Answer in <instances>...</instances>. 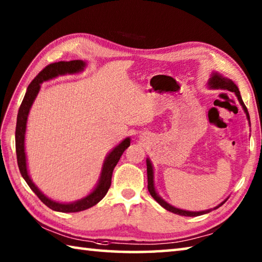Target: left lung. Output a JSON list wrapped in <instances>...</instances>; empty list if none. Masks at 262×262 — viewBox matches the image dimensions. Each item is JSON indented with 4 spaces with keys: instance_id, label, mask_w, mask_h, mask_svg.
Segmentation results:
<instances>
[{
    "instance_id": "1",
    "label": "left lung",
    "mask_w": 262,
    "mask_h": 262,
    "mask_svg": "<svg viewBox=\"0 0 262 262\" xmlns=\"http://www.w3.org/2000/svg\"><path fill=\"white\" fill-rule=\"evenodd\" d=\"M208 86L209 89H214V90H228V91H231L234 92V95L237 96L239 104L242 105V107L244 110V112L246 114V118L248 120V125L251 126V121H250V114H248V111L246 108L245 104H244V101L242 99V96H241V92H239V89L238 86L234 84L231 79L228 78V77H224L223 75H221L220 73L214 72L211 73V76L209 78V81H208ZM147 174H148V190L151 196L156 200L159 205H161L164 209H166L168 211L173 212V214L177 215H180V216H200L203 214H208V212H210L211 210L217 209V208H220L223 203L227 201L224 200L223 202H221L219 206H216L215 208H212V209H207V210H202V211H188V210H184V209H179V208H176L174 206L170 205V203H167L165 200H163V199L159 196L156 188H155V180H154V166H152V163L150 161L149 158H147Z\"/></svg>"
}]
</instances>
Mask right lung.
<instances>
[{
	"instance_id": "obj_1",
	"label": "right lung",
	"mask_w": 262,
	"mask_h": 262,
	"mask_svg": "<svg viewBox=\"0 0 262 262\" xmlns=\"http://www.w3.org/2000/svg\"><path fill=\"white\" fill-rule=\"evenodd\" d=\"M86 67V62L82 60H74V61H60L55 63L48 64L47 67L43 68L37 76L34 77L32 82L30 83L24 96V99L21 101L20 107L17 115V125H16V154H17V163L20 171V174L23 177L26 184L30 186V188L33 190L34 194L45 203V205L51 208L52 210L60 211V212H77L89 209V208L97 205L101 199H103L111 186V180H112V173L115 165H117L119 159H120L123 151L130 145V137H126L125 140L121 141L117 147L113 148L111 151L106 155L105 161L101 166L100 177L97 183L96 187L92 189L91 193H89L86 196H84L79 200L74 202H59L54 201L46 196L40 189L31 179L28 171V163H26V154H25V133H26V123H28V117L30 110L32 107L34 99L40 91L41 84L43 82L50 81V79L55 78L57 76L67 74H77L81 73Z\"/></svg>"
}]
</instances>
